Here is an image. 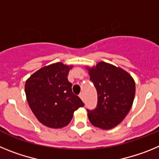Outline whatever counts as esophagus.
<instances>
[{"instance_id": "obj_1", "label": "esophagus", "mask_w": 159, "mask_h": 159, "mask_svg": "<svg viewBox=\"0 0 159 159\" xmlns=\"http://www.w3.org/2000/svg\"><path fill=\"white\" fill-rule=\"evenodd\" d=\"M80 99H82L83 101L84 100V93H80Z\"/></svg>"}]
</instances>
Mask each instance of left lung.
<instances>
[{
    "mask_svg": "<svg viewBox=\"0 0 159 159\" xmlns=\"http://www.w3.org/2000/svg\"><path fill=\"white\" fill-rule=\"evenodd\" d=\"M86 68L98 95L96 108L88 110V119L102 130L114 128L124 119L133 104L134 79L121 67L102 61Z\"/></svg>",
    "mask_w": 159,
    "mask_h": 159,
    "instance_id": "1",
    "label": "left lung"
}]
</instances>
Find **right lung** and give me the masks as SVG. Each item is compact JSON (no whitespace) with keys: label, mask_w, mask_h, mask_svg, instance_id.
Wrapping results in <instances>:
<instances>
[{"label":"right lung","mask_w":159,"mask_h":159,"mask_svg":"<svg viewBox=\"0 0 159 159\" xmlns=\"http://www.w3.org/2000/svg\"><path fill=\"white\" fill-rule=\"evenodd\" d=\"M72 65L61 62L41 67L25 82L29 107L40 123L50 128H62L71 122L74 111L84 106L74 95L67 75Z\"/></svg>","instance_id":"right-lung-1"}]
</instances>
